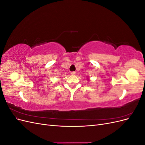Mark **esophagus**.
<instances>
[{
    "label": "esophagus",
    "mask_w": 145,
    "mask_h": 145,
    "mask_svg": "<svg viewBox=\"0 0 145 145\" xmlns=\"http://www.w3.org/2000/svg\"><path fill=\"white\" fill-rule=\"evenodd\" d=\"M71 75H72V76H75L76 74V72L75 71H71Z\"/></svg>",
    "instance_id": "obj_1"
}]
</instances>
